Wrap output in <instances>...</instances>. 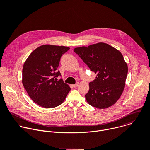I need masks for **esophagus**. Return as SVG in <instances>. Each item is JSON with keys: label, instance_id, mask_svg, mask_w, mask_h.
Here are the masks:
<instances>
[{"label": "esophagus", "instance_id": "34e87169", "mask_svg": "<svg viewBox=\"0 0 150 150\" xmlns=\"http://www.w3.org/2000/svg\"><path fill=\"white\" fill-rule=\"evenodd\" d=\"M78 83H76V84H75L72 85V87H74V88H76L77 86H78Z\"/></svg>", "mask_w": 150, "mask_h": 150}]
</instances>
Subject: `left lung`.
Returning <instances> with one entry per match:
<instances>
[{"instance_id": "1", "label": "left lung", "mask_w": 150, "mask_h": 150, "mask_svg": "<svg viewBox=\"0 0 150 150\" xmlns=\"http://www.w3.org/2000/svg\"><path fill=\"white\" fill-rule=\"evenodd\" d=\"M90 70L97 74L85 95L92 106L105 109L115 104L123 92L128 66L121 52L110 45L99 42L74 48Z\"/></svg>"}]
</instances>
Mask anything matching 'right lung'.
<instances>
[{"label": "right lung", "mask_w": 150, "mask_h": 150, "mask_svg": "<svg viewBox=\"0 0 150 150\" xmlns=\"http://www.w3.org/2000/svg\"><path fill=\"white\" fill-rule=\"evenodd\" d=\"M69 47L43 45L33 51L25 61L22 83L32 100L37 105L52 108L61 105L71 90L57 72L62 54Z\"/></svg>", "instance_id": "obj_1"}]
</instances>
